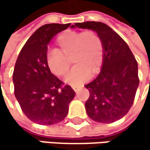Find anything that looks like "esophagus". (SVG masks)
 <instances>
[{"mask_svg":"<svg viewBox=\"0 0 150 150\" xmlns=\"http://www.w3.org/2000/svg\"><path fill=\"white\" fill-rule=\"evenodd\" d=\"M79 89H80L79 86H73V90H74V92H77Z\"/></svg>","mask_w":150,"mask_h":150,"instance_id":"esophagus-1","label":"esophagus"}]
</instances>
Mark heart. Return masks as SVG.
I'll use <instances>...</instances> for the list:
<instances>
[{
  "label": "heart",
  "instance_id": "heart-1",
  "mask_svg": "<svg viewBox=\"0 0 150 150\" xmlns=\"http://www.w3.org/2000/svg\"><path fill=\"white\" fill-rule=\"evenodd\" d=\"M57 49L47 56V66L57 76L67 73L70 60L76 66L65 78V82L72 86L84 83L91 76L101 69L103 60V42L94 31L83 32L67 30L57 39Z\"/></svg>",
  "mask_w": 150,
  "mask_h": 150
}]
</instances>
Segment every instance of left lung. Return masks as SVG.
Listing matches in <instances>:
<instances>
[{
    "label": "left lung",
    "instance_id": "1",
    "mask_svg": "<svg viewBox=\"0 0 150 150\" xmlns=\"http://www.w3.org/2000/svg\"><path fill=\"white\" fill-rule=\"evenodd\" d=\"M71 28L93 30L102 40L103 65L98 76L85 85L90 93L85 110L94 122H114L125 116L133 104L139 83L138 63L127 43L108 25L85 21Z\"/></svg>",
    "mask_w": 150,
    "mask_h": 150
}]
</instances>
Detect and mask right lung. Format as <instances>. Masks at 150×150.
Here are the masks:
<instances>
[{
    "label": "right lung",
    "instance_id": "add662e5",
    "mask_svg": "<svg viewBox=\"0 0 150 150\" xmlns=\"http://www.w3.org/2000/svg\"><path fill=\"white\" fill-rule=\"evenodd\" d=\"M68 24L40 27L28 39L17 58L12 76L14 94L23 113L33 122L52 125L64 120L76 93L47 66V45Z\"/></svg>",
    "mask_w": 150,
    "mask_h": 150
}]
</instances>
